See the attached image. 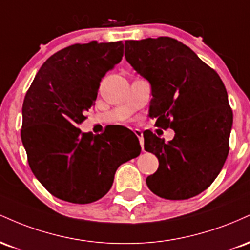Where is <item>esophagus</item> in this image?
<instances>
[{
  "mask_svg": "<svg viewBox=\"0 0 250 250\" xmlns=\"http://www.w3.org/2000/svg\"><path fill=\"white\" fill-rule=\"evenodd\" d=\"M134 133H135V135H136L137 137H139V140H140V145H141V148H142V150H143V133L141 130H140V129H135L134 130Z\"/></svg>",
  "mask_w": 250,
  "mask_h": 250,
  "instance_id": "1",
  "label": "esophagus"
}]
</instances>
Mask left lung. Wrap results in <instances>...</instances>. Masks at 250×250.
<instances>
[{
  "label": "left lung",
  "mask_w": 250,
  "mask_h": 250,
  "mask_svg": "<svg viewBox=\"0 0 250 250\" xmlns=\"http://www.w3.org/2000/svg\"><path fill=\"white\" fill-rule=\"evenodd\" d=\"M125 60L151 85L149 116L174 129L168 143L147 131L145 149L159 159L148 188L167 200H187L206 190L229 153L233 111L219 74L190 48L171 37L125 41Z\"/></svg>",
  "instance_id": "1"
}]
</instances>
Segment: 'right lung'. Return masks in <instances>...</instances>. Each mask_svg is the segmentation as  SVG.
<instances>
[{
	"label": "right lung",
	"mask_w": 250,
	"mask_h": 250,
	"mask_svg": "<svg viewBox=\"0 0 250 250\" xmlns=\"http://www.w3.org/2000/svg\"><path fill=\"white\" fill-rule=\"evenodd\" d=\"M122 56V41L69 45L43 63L25 94L21 139L28 163L57 199L80 205L100 200L116 169L141 153L139 140L122 147L111 130L93 135L77 128L95 104L102 77Z\"/></svg>",
	"instance_id": "right-lung-1"
}]
</instances>
